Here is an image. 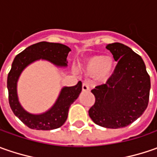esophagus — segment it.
Returning <instances> with one entry per match:
<instances>
[{
	"mask_svg": "<svg viewBox=\"0 0 157 157\" xmlns=\"http://www.w3.org/2000/svg\"><path fill=\"white\" fill-rule=\"evenodd\" d=\"M89 90H90V88H89V86H88L87 84L83 83V85H82V91L83 92H88Z\"/></svg>",
	"mask_w": 157,
	"mask_h": 157,
	"instance_id": "1",
	"label": "esophagus"
}]
</instances>
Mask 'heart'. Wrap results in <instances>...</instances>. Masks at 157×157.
<instances>
[{"label": "heart", "instance_id": "obj_1", "mask_svg": "<svg viewBox=\"0 0 157 157\" xmlns=\"http://www.w3.org/2000/svg\"><path fill=\"white\" fill-rule=\"evenodd\" d=\"M114 67L115 61L112 57L95 55L88 57L80 66V69L86 75H94L95 81L104 82L110 78Z\"/></svg>", "mask_w": 157, "mask_h": 157}]
</instances>
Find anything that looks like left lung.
Returning <instances> with one entry per match:
<instances>
[{"mask_svg":"<svg viewBox=\"0 0 157 157\" xmlns=\"http://www.w3.org/2000/svg\"><path fill=\"white\" fill-rule=\"evenodd\" d=\"M118 63L105 84L92 90L95 103L89 109L94 123L106 128H121L136 121L146 110L150 78L142 58L120 43L109 44Z\"/></svg>","mask_w":157,"mask_h":157,"instance_id":"obj_1","label":"left lung"}]
</instances>
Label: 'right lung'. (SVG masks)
Returning a JSON list of instances; mask_svg holds the SVG:
<instances>
[{
    "label": "right lung",
    "mask_w": 157,
    "mask_h": 157,
    "mask_svg": "<svg viewBox=\"0 0 157 157\" xmlns=\"http://www.w3.org/2000/svg\"><path fill=\"white\" fill-rule=\"evenodd\" d=\"M71 52L68 46L62 44L40 42L29 46L15 57L8 75L9 105L16 117L31 129L52 130L63 126L65 122L71 105L82 91V83L74 86H63L57 100L50 109L42 113H31L21 105L17 94V82L21 72L30 63L45 60L58 68L67 67V56Z\"/></svg>",
    "instance_id": "right-lung-1"
}]
</instances>
